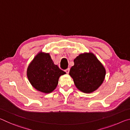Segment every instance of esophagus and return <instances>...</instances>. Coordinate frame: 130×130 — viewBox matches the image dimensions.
Masks as SVG:
<instances>
[{
    "instance_id": "1",
    "label": "esophagus",
    "mask_w": 130,
    "mask_h": 130,
    "mask_svg": "<svg viewBox=\"0 0 130 130\" xmlns=\"http://www.w3.org/2000/svg\"><path fill=\"white\" fill-rule=\"evenodd\" d=\"M69 68H68V69H65V72H66V73H69Z\"/></svg>"
}]
</instances>
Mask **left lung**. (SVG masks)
I'll list each match as a JSON object with an SVG mask.
<instances>
[{
  "label": "left lung",
  "mask_w": 130,
  "mask_h": 130,
  "mask_svg": "<svg viewBox=\"0 0 130 130\" xmlns=\"http://www.w3.org/2000/svg\"><path fill=\"white\" fill-rule=\"evenodd\" d=\"M74 63L69 74L78 90L84 93H92L102 85L105 70L93 53L80 54L74 60Z\"/></svg>",
  "instance_id": "8db88e82"
}]
</instances>
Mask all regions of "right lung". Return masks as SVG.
I'll use <instances>...</instances> for the list:
<instances>
[{
	"instance_id": "right-lung-1",
	"label": "right lung",
	"mask_w": 130,
	"mask_h": 130,
	"mask_svg": "<svg viewBox=\"0 0 130 130\" xmlns=\"http://www.w3.org/2000/svg\"><path fill=\"white\" fill-rule=\"evenodd\" d=\"M66 73L54 64L49 54L39 53L27 68V74L32 86L45 93L52 92L58 83L60 76Z\"/></svg>"
}]
</instances>
